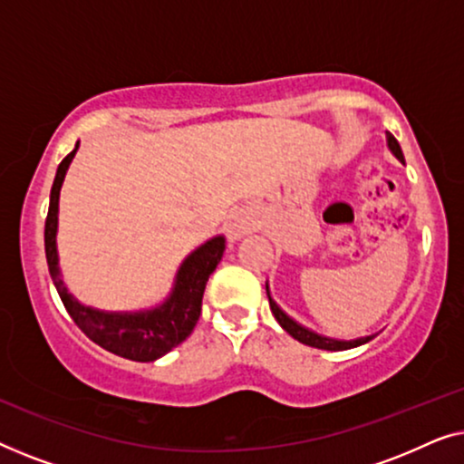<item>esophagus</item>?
<instances>
[{
	"label": "esophagus",
	"instance_id": "esophagus-1",
	"mask_svg": "<svg viewBox=\"0 0 464 464\" xmlns=\"http://www.w3.org/2000/svg\"><path fill=\"white\" fill-rule=\"evenodd\" d=\"M253 230V218L246 211H234L226 224V232L230 240L243 238L246 232Z\"/></svg>",
	"mask_w": 464,
	"mask_h": 464
}]
</instances>
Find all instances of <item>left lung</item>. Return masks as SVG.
I'll use <instances>...</instances> for the list:
<instances>
[{
	"label": "left lung",
	"instance_id": "left-lung-1",
	"mask_svg": "<svg viewBox=\"0 0 464 464\" xmlns=\"http://www.w3.org/2000/svg\"><path fill=\"white\" fill-rule=\"evenodd\" d=\"M386 143H389V150L392 151V154L397 156V160L403 162V151H401V145H399V141L395 137L391 135V132H386ZM266 294H268V302H270V310L272 314H275V319L278 321V325H281L285 332H287L291 338H295L297 342H302V344L306 346H313V348H323V351H348V348H357L361 344H365V342H370L376 338L378 334L373 335H365V338H357V340H334V338H325V335H319L314 332H310V329H306L304 325H300V323L291 319V316H287L283 313L281 308H278V304L272 300L270 297V289H268V283H266Z\"/></svg>",
	"mask_w": 464,
	"mask_h": 464
}]
</instances>
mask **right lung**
Masks as SVG:
<instances>
[{"label": "right lung", "instance_id": "1", "mask_svg": "<svg viewBox=\"0 0 464 464\" xmlns=\"http://www.w3.org/2000/svg\"><path fill=\"white\" fill-rule=\"evenodd\" d=\"M75 151H78V143H75L73 151H69L63 158L59 169H56L53 189H50L46 230H44L50 276H53L54 287L59 291L61 302L67 308L69 316L94 344L118 354V357L150 363V361L160 359L162 354L173 351L194 332L202 310V294H205L208 276L213 275V270L221 262V256H224L226 238L215 237L207 240L205 245H200L198 249L183 259L181 268L177 270L173 291L160 306L141 310V313H103V310L84 306L63 285L59 253H56L59 194Z\"/></svg>", "mask_w": 464, "mask_h": 464}]
</instances>
